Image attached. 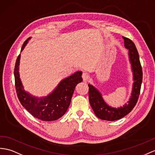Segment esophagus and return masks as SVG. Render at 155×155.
<instances>
[{"mask_svg":"<svg viewBox=\"0 0 155 155\" xmlns=\"http://www.w3.org/2000/svg\"><path fill=\"white\" fill-rule=\"evenodd\" d=\"M82 78H83V80H84V81H86L89 78V74L86 73V72H84L82 74Z\"/></svg>","mask_w":155,"mask_h":155,"instance_id":"esophagus-1","label":"esophagus"}]
</instances>
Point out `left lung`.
<instances>
[{"label":"left lung","mask_w":155,"mask_h":155,"mask_svg":"<svg viewBox=\"0 0 155 155\" xmlns=\"http://www.w3.org/2000/svg\"><path fill=\"white\" fill-rule=\"evenodd\" d=\"M123 39H124L125 47L129 51V58L133 71L134 81L131 96L128 101V104H126L123 107L118 108L109 107L104 101L99 91L93 85H88L89 103L94 112L99 118L107 121H114L121 119L129 114L136 104L140 94L143 71L139 53L133 41L125 37H123Z\"/></svg>","instance_id":"8db88e82"}]
</instances>
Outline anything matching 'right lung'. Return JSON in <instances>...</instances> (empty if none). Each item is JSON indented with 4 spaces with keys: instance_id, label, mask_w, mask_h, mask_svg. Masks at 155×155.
Here are the masks:
<instances>
[{
    "instance_id": "add662e5",
    "label": "right lung",
    "mask_w": 155,
    "mask_h": 155,
    "mask_svg": "<svg viewBox=\"0 0 155 155\" xmlns=\"http://www.w3.org/2000/svg\"><path fill=\"white\" fill-rule=\"evenodd\" d=\"M30 37L22 45L23 51ZM20 54L16 59L14 68L15 86L18 99L26 110L35 118L43 121H54L65 114L68 108L75 86L82 81V72L77 71L60 83L54 91L47 97L38 98L25 91L19 75Z\"/></svg>"
}]
</instances>
